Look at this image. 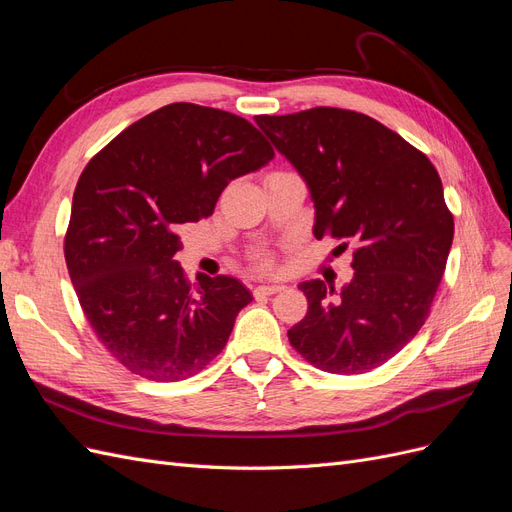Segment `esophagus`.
Returning <instances> with one entry per match:
<instances>
[{
	"mask_svg": "<svg viewBox=\"0 0 512 512\" xmlns=\"http://www.w3.org/2000/svg\"><path fill=\"white\" fill-rule=\"evenodd\" d=\"M284 286H280V284H265V286H258L256 290H254V294H275V292H280Z\"/></svg>",
	"mask_w": 512,
	"mask_h": 512,
	"instance_id": "34e87169",
	"label": "esophagus"
}]
</instances>
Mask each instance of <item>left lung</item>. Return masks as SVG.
<instances>
[{"mask_svg": "<svg viewBox=\"0 0 512 512\" xmlns=\"http://www.w3.org/2000/svg\"><path fill=\"white\" fill-rule=\"evenodd\" d=\"M256 123L307 183L316 239L354 245V277L342 290L299 284L307 314L288 331L290 344L329 374L376 369L421 331L446 269L455 224L438 170L380 121L344 108Z\"/></svg>", "mask_w": 512, "mask_h": 512, "instance_id": "left-lung-1", "label": "left lung"}]
</instances>
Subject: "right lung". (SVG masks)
Segmentation results:
<instances>
[{
	"instance_id": "add662e5",
	"label": "right lung",
	"mask_w": 512,
	"mask_h": 512,
	"mask_svg": "<svg viewBox=\"0 0 512 512\" xmlns=\"http://www.w3.org/2000/svg\"><path fill=\"white\" fill-rule=\"evenodd\" d=\"M250 121L175 102L138 119L76 183L66 265L102 346L132 374L177 382L205 369L252 292L228 275L192 286L179 224L209 218L226 185L273 160Z\"/></svg>"
}]
</instances>
